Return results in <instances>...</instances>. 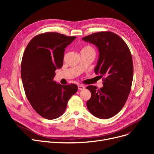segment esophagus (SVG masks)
Returning a JSON list of instances; mask_svg holds the SVG:
<instances>
[{
  "instance_id": "1",
  "label": "esophagus",
  "mask_w": 154,
  "mask_h": 154,
  "mask_svg": "<svg viewBox=\"0 0 154 154\" xmlns=\"http://www.w3.org/2000/svg\"><path fill=\"white\" fill-rule=\"evenodd\" d=\"M85 88V87L82 85H78V89L79 90H84Z\"/></svg>"
}]
</instances>
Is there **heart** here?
Here are the masks:
<instances>
[{"instance_id":"heart-1","label":"heart","mask_w":154,"mask_h":154,"mask_svg":"<svg viewBox=\"0 0 154 154\" xmlns=\"http://www.w3.org/2000/svg\"><path fill=\"white\" fill-rule=\"evenodd\" d=\"M81 51H93L94 52V49H93V48L91 46L87 45V46L84 47L82 48Z\"/></svg>"}]
</instances>
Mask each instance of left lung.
<instances>
[{"label": "left lung", "mask_w": 154, "mask_h": 154, "mask_svg": "<svg viewBox=\"0 0 154 154\" xmlns=\"http://www.w3.org/2000/svg\"><path fill=\"white\" fill-rule=\"evenodd\" d=\"M94 44L99 52L96 74L103 77V87H87L91 97L87 107L95 117L107 119L116 116L130 94L133 80V62L129 48L124 40L112 32H100L82 38Z\"/></svg>", "instance_id": "1"}]
</instances>
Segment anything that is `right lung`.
<instances>
[{
    "label": "right lung",
    "mask_w": 154,
    "mask_h": 154,
    "mask_svg": "<svg viewBox=\"0 0 154 154\" xmlns=\"http://www.w3.org/2000/svg\"><path fill=\"white\" fill-rule=\"evenodd\" d=\"M76 37L46 32L32 38L21 63V77L27 98L35 111L52 120L61 116L78 87L63 85L54 80L55 70L63 66L65 48Z\"/></svg>",
    "instance_id": "add662e5"
}]
</instances>
